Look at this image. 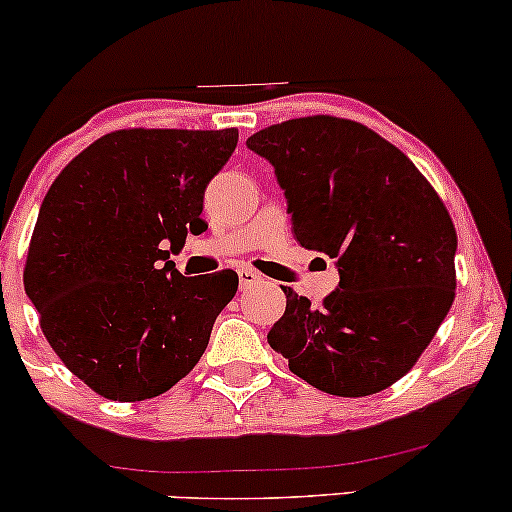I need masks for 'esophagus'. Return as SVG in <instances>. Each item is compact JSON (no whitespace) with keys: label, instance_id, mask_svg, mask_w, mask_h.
<instances>
[{"label":"esophagus","instance_id":"esophagus-1","mask_svg":"<svg viewBox=\"0 0 512 512\" xmlns=\"http://www.w3.org/2000/svg\"><path fill=\"white\" fill-rule=\"evenodd\" d=\"M238 281H240V289H250V286L260 284V274L250 267H240L238 269Z\"/></svg>","mask_w":512,"mask_h":512}]
</instances>
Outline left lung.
I'll use <instances>...</instances> for the list:
<instances>
[{"mask_svg": "<svg viewBox=\"0 0 512 512\" xmlns=\"http://www.w3.org/2000/svg\"><path fill=\"white\" fill-rule=\"evenodd\" d=\"M248 146L274 166L298 243L339 269L320 308L284 286L272 349L330 395L395 385L455 301L457 233L443 199L395 144L344 117L286 120L252 134Z\"/></svg>", "mask_w": 512, "mask_h": 512, "instance_id": "1", "label": "left lung"}]
</instances>
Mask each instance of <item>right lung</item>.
<instances>
[{
    "label": "right lung",
    "instance_id": "add662e5",
    "mask_svg": "<svg viewBox=\"0 0 512 512\" xmlns=\"http://www.w3.org/2000/svg\"><path fill=\"white\" fill-rule=\"evenodd\" d=\"M236 144V127L115 129L50 185L23 286L52 351L96 395L158 397L202 358L238 274L182 276L162 248L207 231L204 190Z\"/></svg>",
    "mask_w": 512,
    "mask_h": 512
}]
</instances>
